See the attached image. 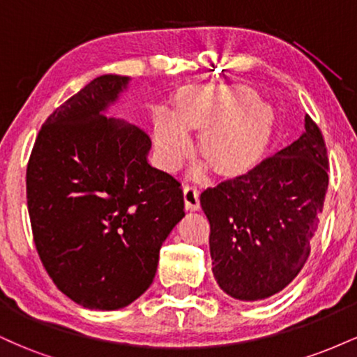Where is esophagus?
Segmentation results:
<instances>
[{
  "instance_id": "obj_1",
  "label": "esophagus",
  "mask_w": 357,
  "mask_h": 357,
  "mask_svg": "<svg viewBox=\"0 0 357 357\" xmlns=\"http://www.w3.org/2000/svg\"><path fill=\"white\" fill-rule=\"evenodd\" d=\"M184 203H186V210L198 211L199 210V190L192 184L184 186Z\"/></svg>"
}]
</instances>
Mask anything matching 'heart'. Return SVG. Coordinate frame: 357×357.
<instances>
[{
    "mask_svg": "<svg viewBox=\"0 0 357 357\" xmlns=\"http://www.w3.org/2000/svg\"><path fill=\"white\" fill-rule=\"evenodd\" d=\"M186 126L204 132L203 154L216 171L240 174L255 166L267 149L273 110L240 85L184 90L176 116L159 112L155 119V147L171 171L178 169L195 147Z\"/></svg>",
    "mask_w": 357,
    "mask_h": 357,
    "instance_id": "1",
    "label": "heart"
}]
</instances>
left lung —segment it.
<instances>
[{"label":"left lung","instance_id":"left-lung-1","mask_svg":"<svg viewBox=\"0 0 357 357\" xmlns=\"http://www.w3.org/2000/svg\"><path fill=\"white\" fill-rule=\"evenodd\" d=\"M317 124L248 173L202 192L210 221L213 275L238 301H264L298 275L310 253L329 186Z\"/></svg>","mask_w":357,"mask_h":357}]
</instances>
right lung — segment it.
<instances>
[{"label":"right lung","mask_w":357,"mask_h":357,"mask_svg":"<svg viewBox=\"0 0 357 357\" xmlns=\"http://www.w3.org/2000/svg\"><path fill=\"white\" fill-rule=\"evenodd\" d=\"M129 80L100 75L61 104L26 167L40 260L53 284L87 309L116 310L141 297L184 216L181 183L147 162L149 136L105 117Z\"/></svg>","instance_id":"right-lung-1"}]
</instances>
